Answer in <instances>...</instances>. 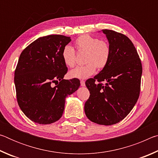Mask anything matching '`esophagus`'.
<instances>
[{
  "label": "esophagus",
  "instance_id": "esophagus-1",
  "mask_svg": "<svg viewBox=\"0 0 158 158\" xmlns=\"http://www.w3.org/2000/svg\"><path fill=\"white\" fill-rule=\"evenodd\" d=\"M80 84H81V86H85V81L84 80H81V81H80Z\"/></svg>",
  "mask_w": 158,
  "mask_h": 158
}]
</instances>
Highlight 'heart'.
Listing matches in <instances>:
<instances>
[{
  "label": "heart",
  "instance_id": "obj_1",
  "mask_svg": "<svg viewBox=\"0 0 158 158\" xmlns=\"http://www.w3.org/2000/svg\"><path fill=\"white\" fill-rule=\"evenodd\" d=\"M74 44L77 51L85 52L84 61L86 64L78 66L69 73L70 78L86 79L95 73L97 68L103 69L108 65L111 55V47L107 42L97 37L85 34L76 39ZM64 64L73 68L76 63V52L70 45H66L62 50Z\"/></svg>",
  "mask_w": 158,
  "mask_h": 158
}]
</instances>
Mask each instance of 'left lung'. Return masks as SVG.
I'll use <instances>...</instances> for the list:
<instances>
[{
  "instance_id": "obj_1",
  "label": "left lung",
  "mask_w": 158,
  "mask_h": 158,
  "mask_svg": "<svg viewBox=\"0 0 158 158\" xmlns=\"http://www.w3.org/2000/svg\"><path fill=\"white\" fill-rule=\"evenodd\" d=\"M102 32L111 47V58L100 73L85 81L90 95L84 111L92 122L111 125L124 119L137 103L142 65L135 47L126 35L107 29Z\"/></svg>"
}]
</instances>
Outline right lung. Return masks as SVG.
<instances>
[{
    "label": "right lung",
    "instance_id": "1",
    "mask_svg": "<svg viewBox=\"0 0 158 158\" xmlns=\"http://www.w3.org/2000/svg\"><path fill=\"white\" fill-rule=\"evenodd\" d=\"M70 41V37L61 35L41 37L21 53L15 71L17 100L32 121L42 125L57 121L63 115L66 97L79 89L78 79H63L68 68L61 53Z\"/></svg>",
    "mask_w": 158,
    "mask_h": 158
}]
</instances>
